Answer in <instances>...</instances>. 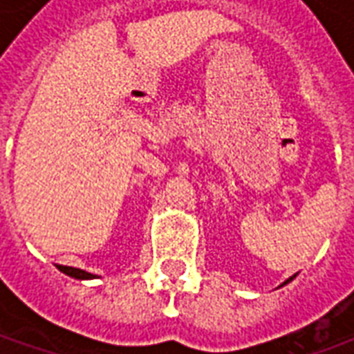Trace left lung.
Returning a JSON list of instances; mask_svg holds the SVG:
<instances>
[{
    "label": "left lung",
    "instance_id": "1",
    "mask_svg": "<svg viewBox=\"0 0 354 354\" xmlns=\"http://www.w3.org/2000/svg\"><path fill=\"white\" fill-rule=\"evenodd\" d=\"M292 279H294V277H290V279H288V281H286V282H290V281H292ZM286 282H284V284H286Z\"/></svg>",
    "mask_w": 354,
    "mask_h": 354
}]
</instances>
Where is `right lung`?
Returning <instances> with one entry per match:
<instances>
[{"label":"right lung","mask_w":354,"mask_h":354,"mask_svg":"<svg viewBox=\"0 0 354 354\" xmlns=\"http://www.w3.org/2000/svg\"><path fill=\"white\" fill-rule=\"evenodd\" d=\"M58 269L62 271V273L70 274L73 279H93L94 274L87 273V271H83V269H77V267H68V266H58Z\"/></svg>","instance_id":"add662e5"}]
</instances>
